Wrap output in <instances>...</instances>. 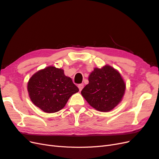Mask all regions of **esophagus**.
Instances as JSON below:
<instances>
[{"mask_svg": "<svg viewBox=\"0 0 159 159\" xmlns=\"http://www.w3.org/2000/svg\"><path fill=\"white\" fill-rule=\"evenodd\" d=\"M78 87H79V91H80L82 90V89H83L84 84H79L78 85Z\"/></svg>", "mask_w": 159, "mask_h": 159, "instance_id": "34e87169", "label": "esophagus"}]
</instances>
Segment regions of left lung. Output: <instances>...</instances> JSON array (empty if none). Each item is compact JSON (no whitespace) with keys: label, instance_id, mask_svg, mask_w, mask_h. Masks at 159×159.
<instances>
[{"label":"left lung","instance_id":"1","mask_svg":"<svg viewBox=\"0 0 159 159\" xmlns=\"http://www.w3.org/2000/svg\"><path fill=\"white\" fill-rule=\"evenodd\" d=\"M125 91V83L119 71L105 65L93 69L81 95L96 110L108 112L121 102Z\"/></svg>","mask_w":159,"mask_h":159}]
</instances>
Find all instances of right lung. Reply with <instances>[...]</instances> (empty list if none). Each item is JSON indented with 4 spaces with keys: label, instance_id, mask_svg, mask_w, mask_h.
<instances>
[{
    "label": "right lung",
    "instance_id": "right-lung-1",
    "mask_svg": "<svg viewBox=\"0 0 159 159\" xmlns=\"http://www.w3.org/2000/svg\"><path fill=\"white\" fill-rule=\"evenodd\" d=\"M64 70L50 66L36 72L27 83L29 97L35 106L48 113L61 110L69 98L79 92Z\"/></svg>",
    "mask_w": 159,
    "mask_h": 159
}]
</instances>
